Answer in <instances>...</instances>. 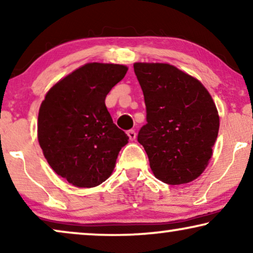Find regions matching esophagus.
<instances>
[{
	"instance_id": "obj_1",
	"label": "esophagus",
	"mask_w": 253,
	"mask_h": 253,
	"mask_svg": "<svg viewBox=\"0 0 253 253\" xmlns=\"http://www.w3.org/2000/svg\"><path fill=\"white\" fill-rule=\"evenodd\" d=\"M126 133H127V136H129L130 140H134V139H136L137 134H136V131H134V130H127Z\"/></svg>"
}]
</instances>
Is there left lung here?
<instances>
[{
    "instance_id": "1",
    "label": "left lung",
    "mask_w": 253,
    "mask_h": 253,
    "mask_svg": "<svg viewBox=\"0 0 253 253\" xmlns=\"http://www.w3.org/2000/svg\"><path fill=\"white\" fill-rule=\"evenodd\" d=\"M144 93L146 124L137 139L155 177L170 185L205 170L219 132V115L202 83L174 65L134 63Z\"/></svg>"
}]
</instances>
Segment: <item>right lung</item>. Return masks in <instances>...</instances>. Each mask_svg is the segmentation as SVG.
I'll list each match as a JSON object with an SVG mask.
<instances>
[{"instance_id": "obj_1", "label": "right lung", "mask_w": 253, "mask_h": 253, "mask_svg": "<svg viewBox=\"0 0 253 253\" xmlns=\"http://www.w3.org/2000/svg\"><path fill=\"white\" fill-rule=\"evenodd\" d=\"M127 68L87 63L55 84L38 116V139L53 170L78 188L101 184L112 174L129 137L113 122L105 99Z\"/></svg>"}]
</instances>
